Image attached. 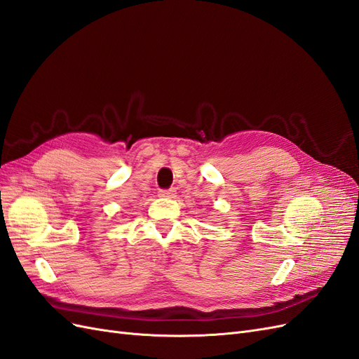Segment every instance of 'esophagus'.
I'll return each instance as SVG.
<instances>
[{"label": "esophagus", "mask_w": 359, "mask_h": 359, "mask_svg": "<svg viewBox=\"0 0 359 359\" xmlns=\"http://www.w3.org/2000/svg\"><path fill=\"white\" fill-rule=\"evenodd\" d=\"M160 196L161 198H175L177 190L175 189H169V190H160Z\"/></svg>", "instance_id": "34e87169"}]
</instances>
